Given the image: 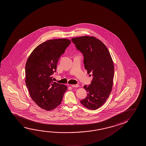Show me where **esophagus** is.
<instances>
[{
    "label": "esophagus",
    "mask_w": 146,
    "mask_h": 146,
    "mask_svg": "<svg viewBox=\"0 0 146 146\" xmlns=\"http://www.w3.org/2000/svg\"><path fill=\"white\" fill-rule=\"evenodd\" d=\"M71 86L73 88H78L79 86L77 85V84H72V85H71Z\"/></svg>",
    "instance_id": "esophagus-1"
}]
</instances>
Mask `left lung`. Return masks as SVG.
Returning <instances> with one entry per match:
<instances>
[{
    "label": "left lung",
    "instance_id": "left-lung-1",
    "mask_svg": "<svg viewBox=\"0 0 146 146\" xmlns=\"http://www.w3.org/2000/svg\"><path fill=\"white\" fill-rule=\"evenodd\" d=\"M71 41L82 53L84 68L93 76L91 84L84 86L88 93L80 103L89 110H96L105 103L112 90L114 66L110 53L94 36H82Z\"/></svg>",
    "mask_w": 146,
    "mask_h": 146
}]
</instances>
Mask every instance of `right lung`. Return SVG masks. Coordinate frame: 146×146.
<instances>
[{"mask_svg": "<svg viewBox=\"0 0 146 146\" xmlns=\"http://www.w3.org/2000/svg\"><path fill=\"white\" fill-rule=\"evenodd\" d=\"M71 43L67 38L53 39L38 46L25 65V83L31 99L39 107L52 110L62 102L67 86L52 80L58 61Z\"/></svg>", "mask_w": 146, "mask_h": 146, "instance_id": "right-lung-1", "label": "right lung"}]
</instances>
